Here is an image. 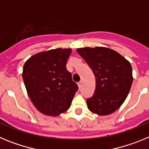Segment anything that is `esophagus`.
Segmentation results:
<instances>
[{
  "label": "esophagus",
  "mask_w": 149,
  "mask_h": 149,
  "mask_svg": "<svg viewBox=\"0 0 149 149\" xmlns=\"http://www.w3.org/2000/svg\"><path fill=\"white\" fill-rule=\"evenodd\" d=\"M77 85H78L79 88H81V86H82V81H80V82H78Z\"/></svg>",
  "instance_id": "34e87169"
}]
</instances>
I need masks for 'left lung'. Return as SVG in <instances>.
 Returning <instances> with one entry per match:
<instances>
[{
	"mask_svg": "<svg viewBox=\"0 0 149 149\" xmlns=\"http://www.w3.org/2000/svg\"><path fill=\"white\" fill-rule=\"evenodd\" d=\"M95 77V90L86 99L92 113L106 116L119 109L127 98L133 83L132 67L118 52L104 48H77Z\"/></svg>",
	"mask_w": 149,
	"mask_h": 149,
	"instance_id": "obj_1",
	"label": "left lung"
}]
</instances>
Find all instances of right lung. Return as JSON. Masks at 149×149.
Masks as SVG:
<instances>
[{"instance_id": "1", "label": "right lung", "mask_w": 149, "mask_h": 149, "mask_svg": "<svg viewBox=\"0 0 149 149\" xmlns=\"http://www.w3.org/2000/svg\"><path fill=\"white\" fill-rule=\"evenodd\" d=\"M71 53L70 48L49 50L33 55L24 65L22 77L27 94L45 115L56 116L66 111L78 89L66 68Z\"/></svg>"}]
</instances>
